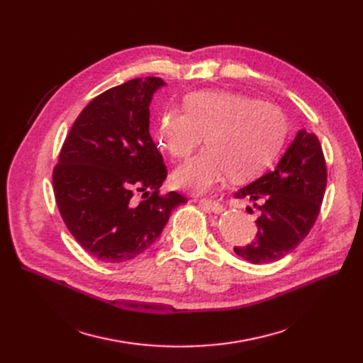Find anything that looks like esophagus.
<instances>
[{"label": "esophagus", "instance_id": "1", "mask_svg": "<svg viewBox=\"0 0 363 363\" xmlns=\"http://www.w3.org/2000/svg\"><path fill=\"white\" fill-rule=\"evenodd\" d=\"M200 203L204 206V208H207V211H211L213 213H220L223 211V206L219 201H216V200H206V199H203V200H200Z\"/></svg>", "mask_w": 363, "mask_h": 363}]
</instances>
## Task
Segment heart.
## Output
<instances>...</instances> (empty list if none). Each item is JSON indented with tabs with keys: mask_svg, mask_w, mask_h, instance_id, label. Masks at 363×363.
<instances>
[{
	"mask_svg": "<svg viewBox=\"0 0 363 363\" xmlns=\"http://www.w3.org/2000/svg\"><path fill=\"white\" fill-rule=\"evenodd\" d=\"M185 111L166 110L159 141L177 160L186 159L206 135L207 148L178 167L175 184L206 194L228 175L245 179L257 175L277 156L287 121L268 101L230 91H201L185 100Z\"/></svg>",
	"mask_w": 363,
	"mask_h": 363,
	"instance_id": "obj_1",
	"label": "heart"
}]
</instances>
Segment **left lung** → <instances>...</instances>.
I'll list each match as a JSON object with an SVG mask.
<instances>
[{
    "label": "left lung",
    "mask_w": 363,
    "mask_h": 363,
    "mask_svg": "<svg viewBox=\"0 0 363 363\" xmlns=\"http://www.w3.org/2000/svg\"><path fill=\"white\" fill-rule=\"evenodd\" d=\"M325 186L322 145L315 133L301 129L274 169L234 194L235 199L253 200L260 211L256 238L250 244L235 245L234 252L255 264L287 256L312 230Z\"/></svg>",
    "instance_id": "8db88e82"
}]
</instances>
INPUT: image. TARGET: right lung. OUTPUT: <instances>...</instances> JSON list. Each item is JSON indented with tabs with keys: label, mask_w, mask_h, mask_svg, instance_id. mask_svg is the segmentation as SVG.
Returning a JSON list of instances; mask_svg holds the SVG:
<instances>
[{
	"label": "right lung",
	"mask_w": 363,
	"mask_h": 363,
	"mask_svg": "<svg viewBox=\"0 0 363 363\" xmlns=\"http://www.w3.org/2000/svg\"><path fill=\"white\" fill-rule=\"evenodd\" d=\"M162 78L130 79L92 99L76 118L52 169V188L69 233L107 263L141 255L174 208L186 201L160 193L167 169L150 135V101ZM141 192L145 200L135 196Z\"/></svg>",
	"instance_id": "right-lung-1"
}]
</instances>
